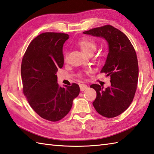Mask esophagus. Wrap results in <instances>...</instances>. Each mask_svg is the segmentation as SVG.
<instances>
[{"instance_id": "esophagus-1", "label": "esophagus", "mask_w": 154, "mask_h": 154, "mask_svg": "<svg viewBox=\"0 0 154 154\" xmlns=\"http://www.w3.org/2000/svg\"><path fill=\"white\" fill-rule=\"evenodd\" d=\"M79 87H80V89L81 91H85V89H87V88H88V87H87V85H85V84H79Z\"/></svg>"}]
</instances>
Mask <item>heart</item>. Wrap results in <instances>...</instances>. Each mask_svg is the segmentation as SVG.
Masks as SVG:
<instances>
[{
    "label": "heart",
    "mask_w": 154,
    "mask_h": 154,
    "mask_svg": "<svg viewBox=\"0 0 154 154\" xmlns=\"http://www.w3.org/2000/svg\"><path fill=\"white\" fill-rule=\"evenodd\" d=\"M77 45L83 52L87 55H93L97 47L96 42L93 39L88 37L81 38L78 41Z\"/></svg>",
    "instance_id": "heart-1"
}]
</instances>
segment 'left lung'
Returning a JSON list of instances; mask_svg holds the SVG:
<instances>
[{
    "label": "left lung",
    "instance_id": "8db88e82",
    "mask_svg": "<svg viewBox=\"0 0 154 154\" xmlns=\"http://www.w3.org/2000/svg\"><path fill=\"white\" fill-rule=\"evenodd\" d=\"M83 34L105 38L109 53L101 73L111 78V86L93 84L97 97L93 102L95 110L103 117L111 118L125 111L133 101L137 89L139 69L136 53L124 33L111 25L90 29Z\"/></svg>",
    "mask_w": 154,
    "mask_h": 154
}]
</instances>
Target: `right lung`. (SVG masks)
I'll return each instance as SVG.
<instances>
[{
	"label": "right lung",
	"mask_w": 154,
	"mask_h": 154,
	"mask_svg": "<svg viewBox=\"0 0 154 154\" xmlns=\"http://www.w3.org/2000/svg\"><path fill=\"white\" fill-rule=\"evenodd\" d=\"M69 35L44 32L29 44L21 64L23 93L38 115L57 122L67 115L73 99L79 94V86L60 87L57 72L64 63L63 47Z\"/></svg>",
	"instance_id": "obj_1"
}]
</instances>
